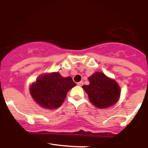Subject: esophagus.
Here are the masks:
<instances>
[{
    "instance_id": "obj_1",
    "label": "esophagus",
    "mask_w": 148,
    "mask_h": 148,
    "mask_svg": "<svg viewBox=\"0 0 148 148\" xmlns=\"http://www.w3.org/2000/svg\"><path fill=\"white\" fill-rule=\"evenodd\" d=\"M77 85L79 86H82V85H83V82H82V81H80V82H77Z\"/></svg>"
}]
</instances>
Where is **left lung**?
<instances>
[{
	"label": "left lung",
	"instance_id": "1",
	"mask_svg": "<svg viewBox=\"0 0 148 148\" xmlns=\"http://www.w3.org/2000/svg\"><path fill=\"white\" fill-rule=\"evenodd\" d=\"M89 85L82 86L90 102L99 109L114 106L120 97L121 89L114 79L102 72H95L88 77Z\"/></svg>",
	"mask_w": 148,
	"mask_h": 148
}]
</instances>
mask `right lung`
I'll list each match as a JSON object with an SVG mask.
<instances>
[{
  "label": "right lung",
  "instance_id": "add662e5",
  "mask_svg": "<svg viewBox=\"0 0 148 148\" xmlns=\"http://www.w3.org/2000/svg\"><path fill=\"white\" fill-rule=\"evenodd\" d=\"M76 86L71 77H63L59 72L42 74L31 84L29 91L32 99L46 109L59 108L67 93Z\"/></svg>",
  "mask_w": 148,
  "mask_h": 148
}]
</instances>
